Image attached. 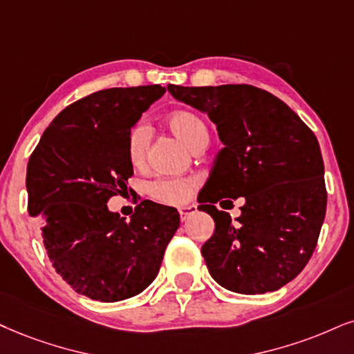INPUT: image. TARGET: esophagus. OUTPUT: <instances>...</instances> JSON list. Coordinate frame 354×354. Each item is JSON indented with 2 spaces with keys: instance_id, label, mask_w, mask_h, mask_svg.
<instances>
[{
  "instance_id": "1",
  "label": "esophagus",
  "mask_w": 354,
  "mask_h": 354,
  "mask_svg": "<svg viewBox=\"0 0 354 354\" xmlns=\"http://www.w3.org/2000/svg\"><path fill=\"white\" fill-rule=\"evenodd\" d=\"M178 213H180V220L185 221V220H189L192 215H195V213H197V207H195V205H185V207L178 208Z\"/></svg>"
}]
</instances>
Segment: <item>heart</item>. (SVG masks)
I'll return each instance as SVG.
<instances>
[{"label": "heart", "mask_w": 354, "mask_h": 354, "mask_svg": "<svg viewBox=\"0 0 354 354\" xmlns=\"http://www.w3.org/2000/svg\"><path fill=\"white\" fill-rule=\"evenodd\" d=\"M174 136L180 139L190 151L208 142V129L197 115L190 111H176L165 121ZM151 133L144 123H136L129 129L126 136V157L134 169H141L146 164L147 147H149ZM197 189V180L192 177L187 178H169L159 177L149 182L147 192L157 202L167 205H182L190 198Z\"/></svg>", "instance_id": "heart-1"}]
</instances>
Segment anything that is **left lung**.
<instances>
[{"mask_svg": "<svg viewBox=\"0 0 354 354\" xmlns=\"http://www.w3.org/2000/svg\"><path fill=\"white\" fill-rule=\"evenodd\" d=\"M167 90L207 113L225 146L198 195V210L215 221L202 246L212 277L238 294L281 289L307 266L325 220V170L315 134L282 100L256 86ZM225 196L245 198L236 222L214 207Z\"/></svg>", "mask_w": 354, "mask_h": 354, "instance_id": "1", "label": "left lung"}]
</instances>
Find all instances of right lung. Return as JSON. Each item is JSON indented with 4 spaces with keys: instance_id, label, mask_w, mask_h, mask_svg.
I'll return each mask as SVG.
<instances>
[{
    "instance_id": "obj_1",
    "label": "right lung",
    "mask_w": 354,
    "mask_h": 354,
    "mask_svg": "<svg viewBox=\"0 0 354 354\" xmlns=\"http://www.w3.org/2000/svg\"><path fill=\"white\" fill-rule=\"evenodd\" d=\"M164 93L160 85L95 91L60 111L29 157L28 210L47 256L73 290L100 302L146 289L180 225L176 208L151 200L129 221L106 207L133 176L129 129Z\"/></svg>"
}]
</instances>
